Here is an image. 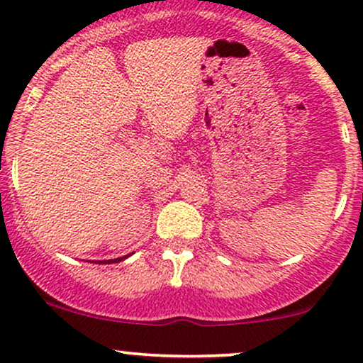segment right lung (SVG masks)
I'll list each match as a JSON object with an SVG mask.
<instances>
[{
  "instance_id": "add662e5",
  "label": "right lung",
  "mask_w": 363,
  "mask_h": 363,
  "mask_svg": "<svg viewBox=\"0 0 363 363\" xmlns=\"http://www.w3.org/2000/svg\"><path fill=\"white\" fill-rule=\"evenodd\" d=\"M126 257H129V254H128V256H123V257H116V259H104V261H97V264H112V262H119V261L126 259Z\"/></svg>"
}]
</instances>
